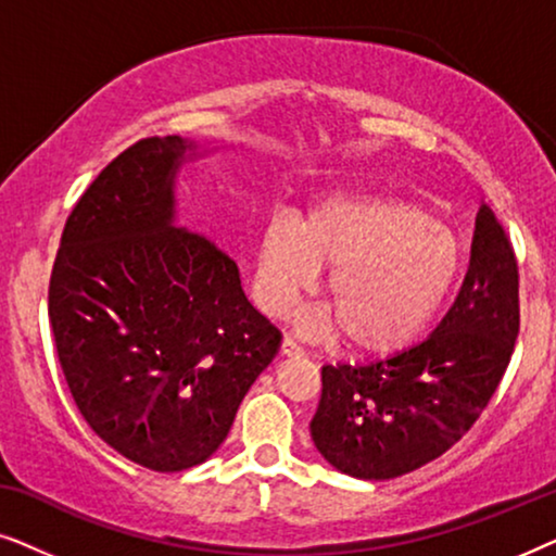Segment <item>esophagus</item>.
Returning a JSON list of instances; mask_svg holds the SVG:
<instances>
[{
	"instance_id": "1",
	"label": "esophagus",
	"mask_w": 556,
	"mask_h": 556,
	"mask_svg": "<svg viewBox=\"0 0 556 556\" xmlns=\"http://www.w3.org/2000/svg\"><path fill=\"white\" fill-rule=\"evenodd\" d=\"M280 352H283L286 356H301L303 354V349H301V344L299 341H295L293 337H283V341H280Z\"/></svg>"
}]
</instances>
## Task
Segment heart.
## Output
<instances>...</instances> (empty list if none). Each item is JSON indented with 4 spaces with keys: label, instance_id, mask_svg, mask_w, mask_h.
Wrapping results in <instances>:
<instances>
[{
    "label": "heart",
    "instance_id": "heart-1",
    "mask_svg": "<svg viewBox=\"0 0 556 556\" xmlns=\"http://www.w3.org/2000/svg\"><path fill=\"white\" fill-rule=\"evenodd\" d=\"M324 280L326 326L354 352H390L432 316L458 270V245L405 197L359 192L316 200L301 217L276 215L257 242V301L283 314Z\"/></svg>",
    "mask_w": 556,
    "mask_h": 556
}]
</instances>
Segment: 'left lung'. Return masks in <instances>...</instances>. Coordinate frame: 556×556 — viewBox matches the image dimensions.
Instances as JSON below:
<instances>
[{
  "instance_id": "1",
  "label": "left lung",
  "mask_w": 556,
  "mask_h": 556,
  "mask_svg": "<svg viewBox=\"0 0 556 556\" xmlns=\"http://www.w3.org/2000/svg\"><path fill=\"white\" fill-rule=\"evenodd\" d=\"M519 263L483 204L470 265L428 339L371 364H326L311 420L318 453L341 473L387 481L435 460L489 405L519 337Z\"/></svg>"
}]
</instances>
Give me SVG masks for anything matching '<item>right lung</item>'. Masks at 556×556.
I'll return each mask as SVG.
<instances>
[{"mask_svg": "<svg viewBox=\"0 0 556 556\" xmlns=\"http://www.w3.org/2000/svg\"><path fill=\"white\" fill-rule=\"evenodd\" d=\"M194 149L149 136L98 174L67 217L48 314L80 415L124 458L159 473L223 445L280 346L207 235L174 227V174Z\"/></svg>", "mask_w": 556, "mask_h": 556, "instance_id": "add662e5", "label": "right lung"}]
</instances>
